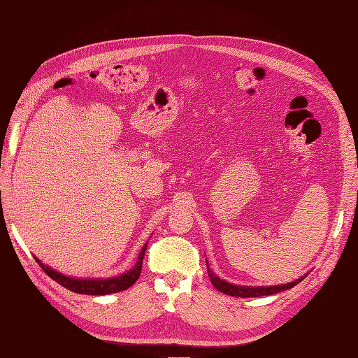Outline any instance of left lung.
<instances>
[{"mask_svg": "<svg viewBox=\"0 0 358 358\" xmlns=\"http://www.w3.org/2000/svg\"><path fill=\"white\" fill-rule=\"evenodd\" d=\"M206 264H208V262H206ZM208 273H209V278H210V282L213 284V287L216 289L224 292V294L233 296V297L272 296V294H276V292H282L285 289L292 288V287L297 285L299 282H301V280L306 278V275H305V276H301V278H299L296 280H292V282H288V284H284V285H273V287H241V285H234V284H230V282H225V280L220 279L209 268V264H208Z\"/></svg>", "mask_w": 358, "mask_h": 358, "instance_id": "1", "label": "left lung"}]
</instances>
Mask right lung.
<instances>
[{
	"mask_svg": "<svg viewBox=\"0 0 358 358\" xmlns=\"http://www.w3.org/2000/svg\"><path fill=\"white\" fill-rule=\"evenodd\" d=\"M148 243H145V246L142 248V251L138 254L137 262L134 264V267L128 272L115 276V278H107V279H82V278H73V276H66L57 270H53L48 266L43 264L37 257L36 262L41 266V268L53 279L57 280L59 285H62L64 288H67L73 292H78V294H88V296H106V294H113V292H119L124 291L127 288L131 287L136 280L138 279L140 273H142V266H143V258H145V252H146Z\"/></svg>",
	"mask_w": 358,
	"mask_h": 358,
	"instance_id": "add662e5",
	"label": "right lung"
}]
</instances>
